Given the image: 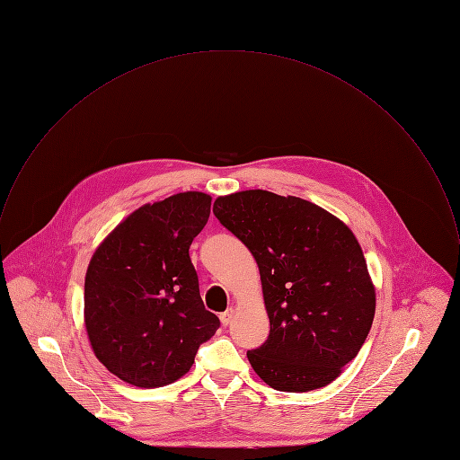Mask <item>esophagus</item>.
I'll use <instances>...</instances> for the list:
<instances>
[{
	"label": "esophagus",
	"instance_id": "1",
	"mask_svg": "<svg viewBox=\"0 0 460 460\" xmlns=\"http://www.w3.org/2000/svg\"><path fill=\"white\" fill-rule=\"evenodd\" d=\"M234 317H235V310L230 306V308H226L221 315H219V319H221V323L225 324V326H228L232 321H234Z\"/></svg>",
	"mask_w": 460,
	"mask_h": 460
}]
</instances>
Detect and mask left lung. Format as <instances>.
Listing matches in <instances>:
<instances>
[{"instance_id":"obj_1","label":"left lung","mask_w":460,"mask_h":460,"mask_svg":"<svg viewBox=\"0 0 460 460\" xmlns=\"http://www.w3.org/2000/svg\"><path fill=\"white\" fill-rule=\"evenodd\" d=\"M214 214L261 271L271 330L248 351L255 373L286 393L332 384L362 348L376 306L353 232L306 199L262 189L219 196Z\"/></svg>"}]
</instances>
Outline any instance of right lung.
Instances as JSON below:
<instances>
[{
	"label": "right lung",
	"mask_w": 460,
	"mask_h": 460,
	"mask_svg": "<svg viewBox=\"0 0 460 460\" xmlns=\"http://www.w3.org/2000/svg\"><path fill=\"white\" fill-rule=\"evenodd\" d=\"M212 198L187 190L146 203L96 248L85 275L84 319L98 360L118 378L154 389L181 378L219 328L199 296L189 257Z\"/></svg>",
	"instance_id": "right-lung-1"
}]
</instances>
